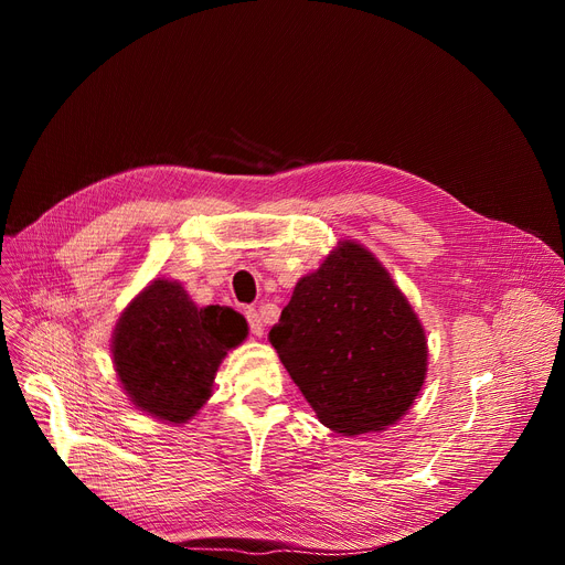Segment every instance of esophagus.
I'll use <instances>...</instances> for the list:
<instances>
[{"mask_svg": "<svg viewBox=\"0 0 565 565\" xmlns=\"http://www.w3.org/2000/svg\"><path fill=\"white\" fill-rule=\"evenodd\" d=\"M245 316H247L252 334H254V337H263V320H260V313H258L256 309H247Z\"/></svg>", "mask_w": 565, "mask_h": 565, "instance_id": "34e87169", "label": "esophagus"}]
</instances>
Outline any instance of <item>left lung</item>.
I'll list each match as a JSON object with an SVG mask.
<instances>
[{
  "label": "left lung",
  "instance_id": "1",
  "mask_svg": "<svg viewBox=\"0 0 565 565\" xmlns=\"http://www.w3.org/2000/svg\"><path fill=\"white\" fill-rule=\"evenodd\" d=\"M270 343L320 424L343 435L396 424L428 369L417 313L382 263L350 241L298 281Z\"/></svg>",
  "mask_w": 565,
  "mask_h": 565
}]
</instances>
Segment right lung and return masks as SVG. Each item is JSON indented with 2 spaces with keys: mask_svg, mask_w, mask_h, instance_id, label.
<instances>
[{
  "mask_svg": "<svg viewBox=\"0 0 565 565\" xmlns=\"http://www.w3.org/2000/svg\"><path fill=\"white\" fill-rule=\"evenodd\" d=\"M247 339V320L231 307H196L178 281L156 279L116 322L111 358L135 407L185 424L213 394L226 352Z\"/></svg>",
  "mask_w": 565,
  "mask_h": 565,
  "instance_id": "right-lung-1",
  "label": "right lung"
}]
</instances>
